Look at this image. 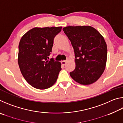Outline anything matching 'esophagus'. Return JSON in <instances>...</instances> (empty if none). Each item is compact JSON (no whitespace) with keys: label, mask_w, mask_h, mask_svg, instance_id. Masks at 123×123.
I'll list each match as a JSON object with an SVG mask.
<instances>
[{"label":"esophagus","mask_w":123,"mask_h":123,"mask_svg":"<svg viewBox=\"0 0 123 123\" xmlns=\"http://www.w3.org/2000/svg\"><path fill=\"white\" fill-rule=\"evenodd\" d=\"M66 62H67L66 61H62L61 63H62V65H65V64H66Z\"/></svg>","instance_id":"34e87169"}]
</instances>
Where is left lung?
<instances>
[{"label":"left lung","mask_w":123,"mask_h":123,"mask_svg":"<svg viewBox=\"0 0 123 123\" xmlns=\"http://www.w3.org/2000/svg\"><path fill=\"white\" fill-rule=\"evenodd\" d=\"M63 30L72 43L75 57V68L70 76L81 85L97 81L106 64L107 49L104 37L91 26H69Z\"/></svg>","instance_id":"obj_1"}]
</instances>
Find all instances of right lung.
<instances>
[{"label":"right lung","mask_w":123,"mask_h":123,"mask_svg":"<svg viewBox=\"0 0 123 123\" xmlns=\"http://www.w3.org/2000/svg\"><path fill=\"white\" fill-rule=\"evenodd\" d=\"M62 26L34 28L25 34L18 46V62L23 76L31 86L39 89L51 87L56 81L61 64L50 60L54 38Z\"/></svg>","instance_id":"add662e5"}]
</instances>
